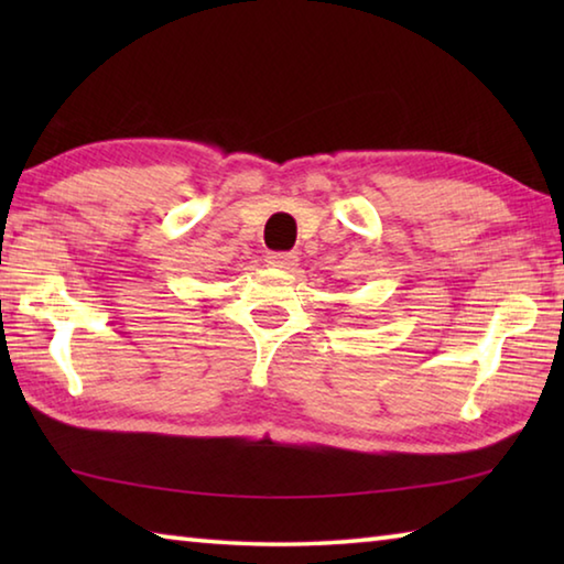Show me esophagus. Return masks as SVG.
I'll list each match as a JSON object with an SVG mask.
<instances>
[{"label":"esophagus","instance_id":"esophagus-1","mask_svg":"<svg viewBox=\"0 0 564 564\" xmlns=\"http://www.w3.org/2000/svg\"><path fill=\"white\" fill-rule=\"evenodd\" d=\"M265 263L271 265V269H279V271H291L293 265H299V256L293 251H279V253H269L265 256Z\"/></svg>","mask_w":564,"mask_h":564}]
</instances>
